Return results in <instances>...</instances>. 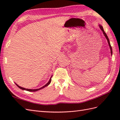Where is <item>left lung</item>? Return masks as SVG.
<instances>
[{
  "instance_id": "obj_1",
  "label": "left lung",
  "mask_w": 120,
  "mask_h": 120,
  "mask_svg": "<svg viewBox=\"0 0 120 120\" xmlns=\"http://www.w3.org/2000/svg\"><path fill=\"white\" fill-rule=\"evenodd\" d=\"M100 28L101 29V30H102V31L103 32V34H104V35L105 36V37H106V38H107V39L108 42V43H109V46H110V49H111V54H112V49L111 45H110V43L109 39V38H108V37L107 35L106 34V32H105L104 31V29H103V27L102 26H101V25H100Z\"/></svg>"
}]
</instances>
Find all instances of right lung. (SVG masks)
Instances as JSON below:
<instances>
[{
    "label": "right lung",
    "instance_id": "right-lung-1",
    "mask_svg": "<svg viewBox=\"0 0 120 120\" xmlns=\"http://www.w3.org/2000/svg\"><path fill=\"white\" fill-rule=\"evenodd\" d=\"M52 76L51 77V78H50V79H49V82L46 83V84L44 86H42V87H41V88H39V89H34V90H32V89H25V88H22V87H21V86H19V85H17L16 83H15V84L16 85V86L19 87V88H20V89H21V90H27V91H29V92H35V91H38V90H41V89H43V88H45V86H48L49 85V83H50V82H51V81H52Z\"/></svg>",
    "mask_w": 120,
    "mask_h": 120
}]
</instances>
